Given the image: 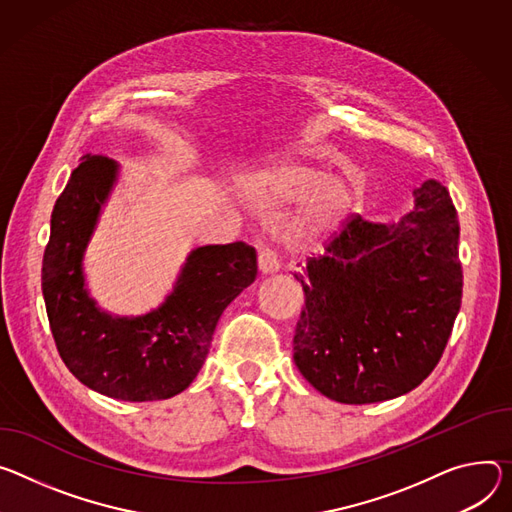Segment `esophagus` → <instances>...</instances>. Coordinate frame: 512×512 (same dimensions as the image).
Returning a JSON list of instances; mask_svg holds the SVG:
<instances>
[{"label": "esophagus", "mask_w": 512, "mask_h": 512, "mask_svg": "<svg viewBox=\"0 0 512 512\" xmlns=\"http://www.w3.org/2000/svg\"><path fill=\"white\" fill-rule=\"evenodd\" d=\"M277 269H280V261H277L275 253L269 249L259 251V271L267 275V273H275Z\"/></svg>", "instance_id": "1"}]
</instances>
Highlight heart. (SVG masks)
I'll return each instance as SVG.
<instances>
[{
	"label": "heart",
	"instance_id": "1",
	"mask_svg": "<svg viewBox=\"0 0 512 512\" xmlns=\"http://www.w3.org/2000/svg\"><path fill=\"white\" fill-rule=\"evenodd\" d=\"M247 192L265 202L302 198L298 210L284 226V239L302 243L341 226L357 204L353 185L306 161L284 159L261 167L247 179Z\"/></svg>",
	"mask_w": 512,
	"mask_h": 512
}]
</instances>
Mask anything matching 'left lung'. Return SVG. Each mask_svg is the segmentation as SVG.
I'll return each mask as SVG.
<instances>
[{
    "mask_svg": "<svg viewBox=\"0 0 512 512\" xmlns=\"http://www.w3.org/2000/svg\"><path fill=\"white\" fill-rule=\"evenodd\" d=\"M398 222L355 216L294 273L304 290L294 361L327 398L371 404L402 396L439 363L461 306L459 222L427 179Z\"/></svg>",
    "mask_w": 512,
    "mask_h": 512,
    "instance_id": "obj_1",
    "label": "left lung"
}]
</instances>
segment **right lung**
Returning <instances> with one entry per match:
<instances>
[{
    "instance_id": "add662e5",
    "label": "right lung",
    "mask_w": 512,
    "mask_h": 512,
    "mask_svg": "<svg viewBox=\"0 0 512 512\" xmlns=\"http://www.w3.org/2000/svg\"><path fill=\"white\" fill-rule=\"evenodd\" d=\"M120 175V165L85 155L51 216L42 296L61 359L87 388L126 402L165 400L188 388L210 349L224 308L257 277L245 243L194 249L161 306L114 316L89 296L83 257Z\"/></svg>"
}]
</instances>
